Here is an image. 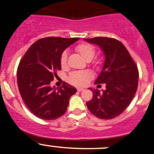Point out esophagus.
<instances>
[{
    "mask_svg": "<svg viewBox=\"0 0 154 154\" xmlns=\"http://www.w3.org/2000/svg\"><path fill=\"white\" fill-rule=\"evenodd\" d=\"M84 89H83V88H77V91H83Z\"/></svg>",
    "mask_w": 154,
    "mask_h": 154,
    "instance_id": "esophagus-1",
    "label": "esophagus"
}]
</instances>
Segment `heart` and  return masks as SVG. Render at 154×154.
I'll list each match as a JSON object with an SVG mask.
<instances>
[{
	"instance_id": "obj_1",
	"label": "heart",
	"mask_w": 154,
	"mask_h": 154,
	"mask_svg": "<svg viewBox=\"0 0 154 154\" xmlns=\"http://www.w3.org/2000/svg\"><path fill=\"white\" fill-rule=\"evenodd\" d=\"M76 51L85 60H91L95 55V48L88 43H81L76 46ZM60 65L62 68H65L67 65V53L63 52L60 57ZM93 75L88 71L83 72H74L70 74L69 80L71 83L76 86H84L87 85Z\"/></svg>"
}]
</instances>
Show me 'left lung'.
<instances>
[{
  "label": "left lung",
  "instance_id": "8db88e82",
  "mask_svg": "<svg viewBox=\"0 0 154 154\" xmlns=\"http://www.w3.org/2000/svg\"><path fill=\"white\" fill-rule=\"evenodd\" d=\"M98 46L105 60L96 84L106 83V90L89 88L93 97L87 102L90 112L102 119L119 116L128 106L138 87L139 72L125 46L119 40L108 38H84Z\"/></svg>",
  "mask_w": 154,
  "mask_h": 154
}]
</instances>
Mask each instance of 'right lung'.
<instances>
[{
	"mask_svg": "<svg viewBox=\"0 0 154 154\" xmlns=\"http://www.w3.org/2000/svg\"><path fill=\"white\" fill-rule=\"evenodd\" d=\"M80 38H42L27 50L19 63L17 77L19 91L29 111L45 120L62 116L69 99L77 89L67 82L56 88L50 83L61 70L60 57L66 48Z\"/></svg>",
	"mask_w": 154,
	"mask_h": 154,
	"instance_id": "right-lung-1",
	"label": "right lung"
}]
</instances>
